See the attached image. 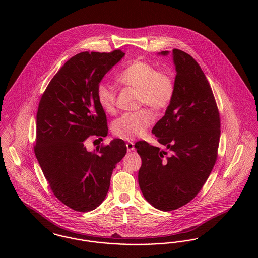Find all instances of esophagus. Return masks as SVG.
I'll use <instances>...</instances> for the list:
<instances>
[{
    "mask_svg": "<svg viewBox=\"0 0 258 258\" xmlns=\"http://www.w3.org/2000/svg\"><path fill=\"white\" fill-rule=\"evenodd\" d=\"M126 149H127V152H133V151H135V143H134V142H127V143H126Z\"/></svg>",
    "mask_w": 258,
    "mask_h": 258,
    "instance_id": "34e87169",
    "label": "esophagus"
}]
</instances>
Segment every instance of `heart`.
Masks as SVG:
<instances>
[{
  "instance_id": "b5f03b06",
  "label": "heart",
  "mask_w": 258,
  "mask_h": 258,
  "mask_svg": "<svg viewBox=\"0 0 258 258\" xmlns=\"http://www.w3.org/2000/svg\"><path fill=\"white\" fill-rule=\"evenodd\" d=\"M118 81L136 91L137 105L147 104L154 111L164 110L175 93L171 75L158 72V69L146 61L135 60L117 75ZM97 100L101 109L112 114L115 112L116 91L106 82L98 83L96 90ZM154 121L153 114L146 108L124 113L112 123L114 135L124 140H133L145 135Z\"/></svg>"
}]
</instances>
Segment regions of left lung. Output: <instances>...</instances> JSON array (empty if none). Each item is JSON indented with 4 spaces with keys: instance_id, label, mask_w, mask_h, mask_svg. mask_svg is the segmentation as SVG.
I'll list each match as a JSON object with an SVG mask.
<instances>
[{
    "instance_id": "left-lung-1",
    "label": "left lung",
    "mask_w": 258,
    "mask_h": 258,
    "mask_svg": "<svg viewBox=\"0 0 258 258\" xmlns=\"http://www.w3.org/2000/svg\"><path fill=\"white\" fill-rule=\"evenodd\" d=\"M172 60L174 97L152 130L165 150L145 141L135 144L142 160L138 172L142 195L153 207L165 212L197 197L217 160L221 135L218 107L201 68L182 50H173Z\"/></svg>"
}]
</instances>
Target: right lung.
I'll use <instances>...</instances> for the list:
<instances>
[{"instance_id": "add662e5", "label": "right lung", "mask_w": 258, "mask_h": 258, "mask_svg": "<svg viewBox=\"0 0 258 258\" xmlns=\"http://www.w3.org/2000/svg\"><path fill=\"white\" fill-rule=\"evenodd\" d=\"M123 56L121 50L76 54L52 78L39 101L35 154L55 197L74 211L89 212L102 203L113 169L126 154L119 138L95 153L84 144L91 135H107L96 90Z\"/></svg>"}]
</instances>
